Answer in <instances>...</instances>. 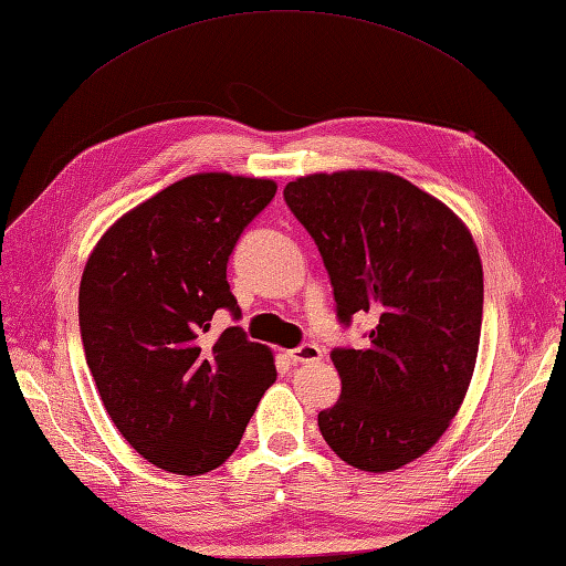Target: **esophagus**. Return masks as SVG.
<instances>
[{
    "mask_svg": "<svg viewBox=\"0 0 566 566\" xmlns=\"http://www.w3.org/2000/svg\"><path fill=\"white\" fill-rule=\"evenodd\" d=\"M287 359H291L293 364H315L322 359V349L317 347V344H300L297 349L287 352Z\"/></svg>",
    "mask_w": 566,
    "mask_h": 566,
    "instance_id": "esophagus-1",
    "label": "esophagus"
}]
</instances>
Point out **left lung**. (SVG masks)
Listing matches in <instances>:
<instances>
[{
  "label": "left lung",
  "instance_id": "1",
  "mask_svg": "<svg viewBox=\"0 0 566 566\" xmlns=\"http://www.w3.org/2000/svg\"><path fill=\"white\" fill-rule=\"evenodd\" d=\"M283 198L325 261L342 325L374 319L364 349H334L342 396L317 415L347 464L384 474L440 440L476 366L483 271L467 224L386 170L313 172Z\"/></svg>",
  "mask_w": 566,
  "mask_h": 566
}]
</instances>
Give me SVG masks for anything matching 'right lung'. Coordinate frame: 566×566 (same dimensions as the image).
<instances>
[{
    "mask_svg": "<svg viewBox=\"0 0 566 566\" xmlns=\"http://www.w3.org/2000/svg\"><path fill=\"white\" fill-rule=\"evenodd\" d=\"M263 178L198 172L134 207L97 241L80 281V337L122 437L170 474L224 464L275 380L269 347L241 327L227 261L275 195Z\"/></svg>",
    "mask_w": 566,
    "mask_h": 566,
    "instance_id": "1",
    "label": "right lung"
}]
</instances>
